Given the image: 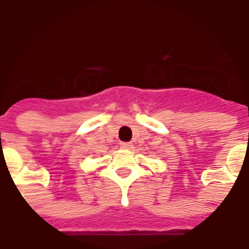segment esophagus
<instances>
[{
  "mask_svg": "<svg viewBox=\"0 0 249 249\" xmlns=\"http://www.w3.org/2000/svg\"><path fill=\"white\" fill-rule=\"evenodd\" d=\"M120 147L125 148V150H129V148H132V143L130 142H121Z\"/></svg>",
  "mask_w": 249,
  "mask_h": 249,
  "instance_id": "1",
  "label": "esophagus"
}]
</instances>
